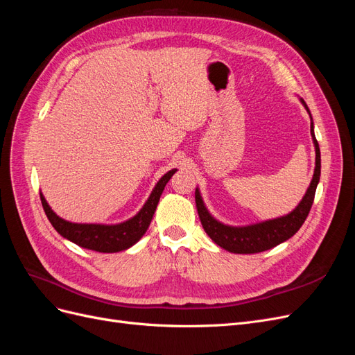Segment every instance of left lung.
<instances>
[{"label": "left lung", "instance_id": "left-lung-1", "mask_svg": "<svg viewBox=\"0 0 355 355\" xmlns=\"http://www.w3.org/2000/svg\"><path fill=\"white\" fill-rule=\"evenodd\" d=\"M300 103L304 105L309 118H311V137H313V144L315 148V168L311 184L305 192L302 200L299 201L297 206L284 216L268 219L262 222H256L250 225H243V227H232V225L222 223L218 220L213 214L207 210L206 204L202 201L201 192L197 187L196 189V202L198 216L204 231L207 232L209 237L220 245L222 249L228 250L231 253H240V254H250V253H259L270 250L272 247L287 241L290 237L299 231L305 222L308 213L313 206L315 189L320 182L321 173V157H320V148L314 133V123L311 111L304 99H300Z\"/></svg>", "mask_w": 355, "mask_h": 355}]
</instances>
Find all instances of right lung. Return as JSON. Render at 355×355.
<instances>
[{
  "mask_svg": "<svg viewBox=\"0 0 355 355\" xmlns=\"http://www.w3.org/2000/svg\"><path fill=\"white\" fill-rule=\"evenodd\" d=\"M178 168L168 170L164 176L157 182L148 200L133 218L118 223H78L63 219L51 210L46 197L40 192L42 207L47 214L50 223L63 239H67L83 249H89L101 253H116L130 249L149 228L161 194L167 185L170 178Z\"/></svg>",
  "mask_w": 355,
  "mask_h": 355,
  "instance_id": "add662e5",
  "label": "right lung"
}]
</instances>
